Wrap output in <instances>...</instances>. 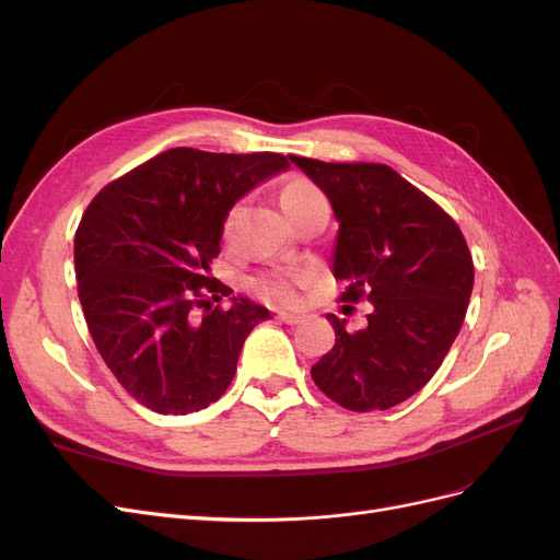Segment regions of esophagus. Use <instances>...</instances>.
<instances>
[{
	"label": "esophagus",
	"instance_id": "obj_1",
	"mask_svg": "<svg viewBox=\"0 0 560 560\" xmlns=\"http://www.w3.org/2000/svg\"><path fill=\"white\" fill-rule=\"evenodd\" d=\"M276 317H278L280 322H284V325H299V322H303V315H299V313H287V311H280Z\"/></svg>",
	"mask_w": 560,
	"mask_h": 560
}]
</instances>
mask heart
<instances>
[{"label": "heart", "instance_id": "heart-1", "mask_svg": "<svg viewBox=\"0 0 560 560\" xmlns=\"http://www.w3.org/2000/svg\"><path fill=\"white\" fill-rule=\"evenodd\" d=\"M313 194H317L315 184H311L308 179H303V177H292L290 182L282 186V191H280L282 208H290L292 202H299L301 198H308ZM235 212H238V208H233L224 219V226H222L224 238H229V235L233 233ZM306 282H308V276L299 273V270H270V273H264V276L254 280L252 287L257 290V294H261L268 301L292 306V303L299 301V287H303Z\"/></svg>", "mask_w": 560, "mask_h": 560}]
</instances>
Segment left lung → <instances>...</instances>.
<instances>
[{
  "mask_svg": "<svg viewBox=\"0 0 560 560\" xmlns=\"http://www.w3.org/2000/svg\"><path fill=\"white\" fill-rule=\"evenodd\" d=\"M290 161L334 208V278L348 282L341 301L374 308L360 331L327 315L336 343L311 376L343 409H393L436 374L463 327L474 284L465 235L389 165Z\"/></svg>",
  "mask_w": 560,
  "mask_h": 560,
  "instance_id": "obj_1",
  "label": "left lung"
}]
</instances>
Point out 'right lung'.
Segmentation results:
<instances>
[{
  "label": "right lung",
  "mask_w": 560,
  "mask_h": 560,
  "mask_svg": "<svg viewBox=\"0 0 560 560\" xmlns=\"http://www.w3.org/2000/svg\"><path fill=\"white\" fill-rule=\"evenodd\" d=\"M290 167L282 154L177 147L100 191L74 235L79 301L97 352L147 409L186 416L226 393L264 306L210 278L229 210Z\"/></svg>",
  "instance_id": "1"
}]
</instances>
